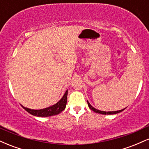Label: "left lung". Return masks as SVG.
<instances>
[{
    "instance_id": "1",
    "label": "left lung",
    "mask_w": 149,
    "mask_h": 149,
    "mask_svg": "<svg viewBox=\"0 0 149 149\" xmlns=\"http://www.w3.org/2000/svg\"><path fill=\"white\" fill-rule=\"evenodd\" d=\"M88 104L89 108H90L92 111H93L94 112L97 113L104 114V115H112V114H116V113H118L123 111L125 110V109H122V110L116 111H100V110H98V109H95L93 107H92V106L90 105V104L88 102Z\"/></svg>"
}]
</instances>
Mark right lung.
I'll return each instance as SVG.
<instances>
[{
    "label": "right lung",
    "mask_w": 149,
    "mask_h": 149,
    "mask_svg": "<svg viewBox=\"0 0 149 149\" xmlns=\"http://www.w3.org/2000/svg\"><path fill=\"white\" fill-rule=\"evenodd\" d=\"M67 95L68 90H66L64 93V95L62 97L57 104L43 109H40V110H34V109H30L28 108L24 107L22 105V107L27 112L29 113L31 115H33L38 117H48V116H52L54 115H57L59 113L64 110L66 108V102H67Z\"/></svg>",
    "instance_id": "1"
}]
</instances>
